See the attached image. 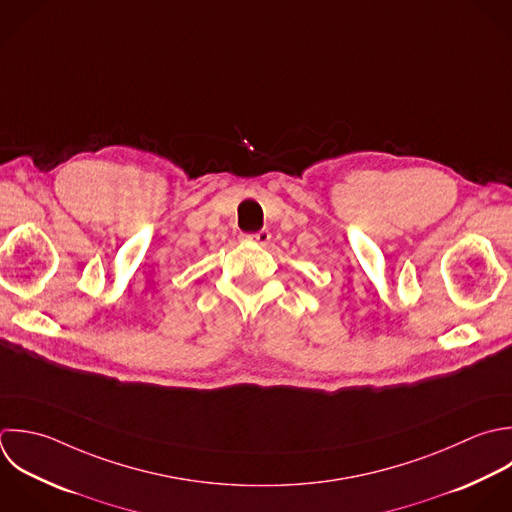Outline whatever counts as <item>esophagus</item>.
<instances>
[{
    "label": "esophagus",
    "instance_id": "34e87169",
    "mask_svg": "<svg viewBox=\"0 0 512 512\" xmlns=\"http://www.w3.org/2000/svg\"><path fill=\"white\" fill-rule=\"evenodd\" d=\"M241 239L251 241V243H259V245H267L269 239H271V233L267 229H263V231H257V233H243Z\"/></svg>",
    "mask_w": 512,
    "mask_h": 512
}]
</instances>
